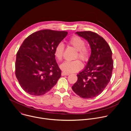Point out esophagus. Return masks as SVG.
<instances>
[{
  "mask_svg": "<svg viewBox=\"0 0 131 131\" xmlns=\"http://www.w3.org/2000/svg\"><path fill=\"white\" fill-rule=\"evenodd\" d=\"M61 74H62V76H68V75H69V73H65V72H62V73H61Z\"/></svg>",
  "mask_w": 131,
  "mask_h": 131,
  "instance_id": "esophagus-1",
  "label": "esophagus"
}]
</instances>
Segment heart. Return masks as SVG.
Instances as JSON below:
<instances>
[{
  "mask_svg": "<svg viewBox=\"0 0 131 131\" xmlns=\"http://www.w3.org/2000/svg\"><path fill=\"white\" fill-rule=\"evenodd\" d=\"M68 43L72 46L76 50L78 54L76 58H79L83 62L88 60L90 51L87 47L85 46V41L78 36H73L71 37L68 41ZM64 46V45L60 42L55 47L54 49V56L58 61H61L63 56ZM83 67V64L79 60H74L73 61H65L60 66L61 69L65 73H70L76 72Z\"/></svg>",
  "mask_w": 131,
  "mask_h": 131,
  "instance_id": "b5f03b06",
  "label": "heart"
}]
</instances>
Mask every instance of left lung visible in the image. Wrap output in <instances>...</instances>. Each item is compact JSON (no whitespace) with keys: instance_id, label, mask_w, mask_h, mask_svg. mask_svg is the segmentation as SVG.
Returning a JSON list of instances; mask_svg holds the SVG:
<instances>
[{"instance_id":"8db88e82","label":"left lung","mask_w":131,"mask_h":131,"mask_svg":"<svg viewBox=\"0 0 131 131\" xmlns=\"http://www.w3.org/2000/svg\"><path fill=\"white\" fill-rule=\"evenodd\" d=\"M76 34L88 41L91 53L72 89L83 99H92L100 95L110 80L114 67L112 51L105 40L95 32L84 31Z\"/></svg>"}]
</instances>
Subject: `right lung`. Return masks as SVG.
I'll list each match as a JSON object with an SVG mask.
<instances>
[{"label": "right lung", "mask_w": 131, "mask_h": 131, "mask_svg": "<svg viewBox=\"0 0 131 131\" xmlns=\"http://www.w3.org/2000/svg\"><path fill=\"white\" fill-rule=\"evenodd\" d=\"M64 31L50 29L35 32L25 39L16 54L15 75L29 94L43 95L61 76L55 60V47L67 36Z\"/></svg>", "instance_id": "1"}]
</instances>
